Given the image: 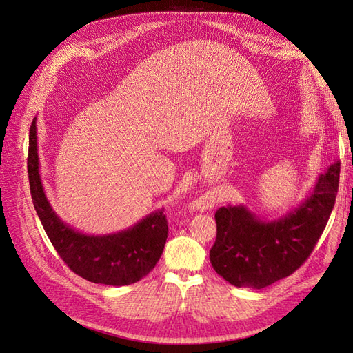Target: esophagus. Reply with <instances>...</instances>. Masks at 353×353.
<instances>
[{"label": "esophagus", "mask_w": 353, "mask_h": 353, "mask_svg": "<svg viewBox=\"0 0 353 353\" xmlns=\"http://www.w3.org/2000/svg\"><path fill=\"white\" fill-rule=\"evenodd\" d=\"M213 205H215V200H213L212 197H201L197 203H196V208L197 209H210V208H213Z\"/></svg>", "instance_id": "esophagus-1"}]
</instances>
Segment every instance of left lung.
<instances>
[{
    "label": "left lung",
    "instance_id": "left-lung-1",
    "mask_svg": "<svg viewBox=\"0 0 353 353\" xmlns=\"http://www.w3.org/2000/svg\"><path fill=\"white\" fill-rule=\"evenodd\" d=\"M340 162L330 165L301 205L263 221L248 208L223 206L215 213L216 241L210 263L236 287L263 288L293 274L312 253L334 208Z\"/></svg>",
    "mask_w": 353,
    "mask_h": 353
}]
</instances>
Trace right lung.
Segmentation results:
<instances>
[{
  "mask_svg": "<svg viewBox=\"0 0 353 353\" xmlns=\"http://www.w3.org/2000/svg\"><path fill=\"white\" fill-rule=\"evenodd\" d=\"M28 175L32 201L42 227L60 258L74 274L97 284L128 285L140 281L154 268L168 239L163 209L154 210L131 228L108 236L83 234L57 216L39 175L37 117L29 131Z\"/></svg>",
  "mask_w": 353,
  "mask_h": 353,
  "instance_id": "1",
  "label": "right lung"
}]
</instances>
